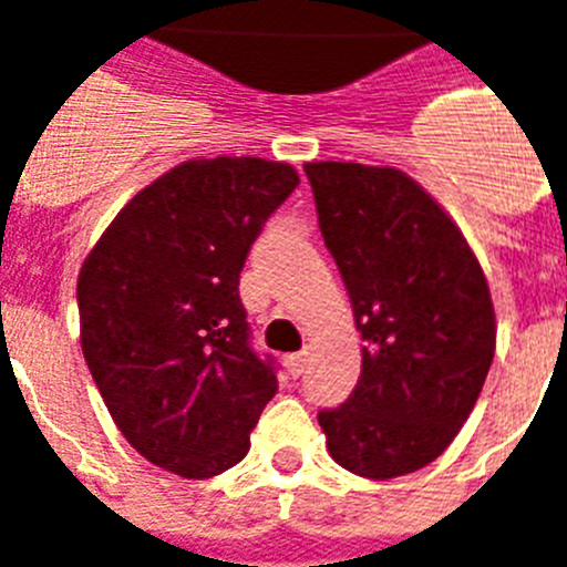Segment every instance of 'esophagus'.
I'll list each match as a JSON object with an SVG mask.
<instances>
[{
  "label": "esophagus",
  "instance_id": "obj_1",
  "mask_svg": "<svg viewBox=\"0 0 567 567\" xmlns=\"http://www.w3.org/2000/svg\"><path fill=\"white\" fill-rule=\"evenodd\" d=\"M287 369L292 378H301L307 369V351H296V354L287 357Z\"/></svg>",
  "mask_w": 567,
  "mask_h": 567
}]
</instances>
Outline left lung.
Returning <instances> with one entry per match:
<instances>
[{
  "mask_svg": "<svg viewBox=\"0 0 567 567\" xmlns=\"http://www.w3.org/2000/svg\"><path fill=\"white\" fill-rule=\"evenodd\" d=\"M305 172L365 342L354 392L319 424L342 468L401 477L433 463L477 404L495 357L486 275L404 172L337 161Z\"/></svg>",
  "mask_w": 567,
  "mask_h": 567,
  "instance_id": "obj_1",
  "label": "left lung"
}]
</instances>
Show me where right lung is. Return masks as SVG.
Wrapping results in <instances>:
<instances>
[{
  "label": "right lung",
  "mask_w": 567,
  "mask_h": 567,
  "mask_svg": "<svg viewBox=\"0 0 567 567\" xmlns=\"http://www.w3.org/2000/svg\"><path fill=\"white\" fill-rule=\"evenodd\" d=\"M298 187L289 163L187 161L116 213L79 275L81 351L128 445L181 477L248 454L278 392L251 348L239 271Z\"/></svg>",
  "instance_id": "right-lung-1"
}]
</instances>
